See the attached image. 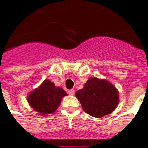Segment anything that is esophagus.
Here are the masks:
<instances>
[{
  "instance_id": "1",
  "label": "esophagus",
  "mask_w": 148,
  "mask_h": 148,
  "mask_svg": "<svg viewBox=\"0 0 148 148\" xmlns=\"http://www.w3.org/2000/svg\"><path fill=\"white\" fill-rule=\"evenodd\" d=\"M68 93H69V95H74V93H75V90H74L73 89L69 90H68Z\"/></svg>"
}]
</instances>
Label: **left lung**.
<instances>
[{
    "mask_svg": "<svg viewBox=\"0 0 148 148\" xmlns=\"http://www.w3.org/2000/svg\"><path fill=\"white\" fill-rule=\"evenodd\" d=\"M75 96L82 104L83 110L95 117H102L112 113L119 101L118 91L106 80L90 78L79 90Z\"/></svg>",
    "mask_w": 148,
    "mask_h": 148,
    "instance_id": "8db88e82",
    "label": "left lung"
}]
</instances>
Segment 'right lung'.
Instances as JSON below:
<instances>
[{"label":"right lung","mask_w":148,"mask_h":148,"mask_svg":"<svg viewBox=\"0 0 148 148\" xmlns=\"http://www.w3.org/2000/svg\"><path fill=\"white\" fill-rule=\"evenodd\" d=\"M66 95L64 89L55 86L54 83L47 79L28 96L27 100L35 111L46 114L55 112L62 98Z\"/></svg>","instance_id":"obj_1"}]
</instances>
